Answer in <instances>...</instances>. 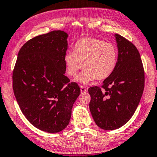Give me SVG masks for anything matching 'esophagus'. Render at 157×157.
<instances>
[{"instance_id":"1","label":"esophagus","mask_w":157,"mask_h":157,"mask_svg":"<svg viewBox=\"0 0 157 157\" xmlns=\"http://www.w3.org/2000/svg\"><path fill=\"white\" fill-rule=\"evenodd\" d=\"M80 89H81V92H82V93H84V92H86L87 91V90H86V89L85 88L84 86H81V87H80Z\"/></svg>"}]
</instances>
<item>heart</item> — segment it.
I'll list each match as a JSON object with an SVG mask.
<instances>
[{
	"label": "heart",
	"instance_id": "heart-1",
	"mask_svg": "<svg viewBox=\"0 0 157 157\" xmlns=\"http://www.w3.org/2000/svg\"><path fill=\"white\" fill-rule=\"evenodd\" d=\"M117 60V50L110 42H105L98 39L86 37L78 40L74 52L64 56L63 62L67 74L76 76L83 66L84 70L75 79L80 84H87L90 81L107 78L115 70Z\"/></svg>",
	"mask_w": 157,
	"mask_h": 157
}]
</instances>
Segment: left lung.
I'll list each match as a JSON object with an SVG mask.
<instances>
[{
    "label": "left lung",
    "mask_w": 157,
    "mask_h": 157,
    "mask_svg": "<svg viewBox=\"0 0 157 157\" xmlns=\"http://www.w3.org/2000/svg\"><path fill=\"white\" fill-rule=\"evenodd\" d=\"M118 56L115 70L103 81L102 88L89 89V109L97 125L113 131L133 115L144 89V70L139 52L133 43L115 34Z\"/></svg>",
    "instance_id": "obj_1"
}]
</instances>
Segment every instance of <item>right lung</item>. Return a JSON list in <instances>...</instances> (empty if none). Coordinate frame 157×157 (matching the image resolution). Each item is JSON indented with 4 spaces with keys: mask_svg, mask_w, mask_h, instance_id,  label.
<instances>
[{
    "mask_svg": "<svg viewBox=\"0 0 157 157\" xmlns=\"http://www.w3.org/2000/svg\"><path fill=\"white\" fill-rule=\"evenodd\" d=\"M68 34L52 31L36 36L20 49L13 72L14 95L22 113L34 127L58 133L67 127L80 94L69 83L63 62Z\"/></svg>",
    "mask_w": 157,
    "mask_h": 157,
    "instance_id": "add662e5",
    "label": "right lung"
}]
</instances>
